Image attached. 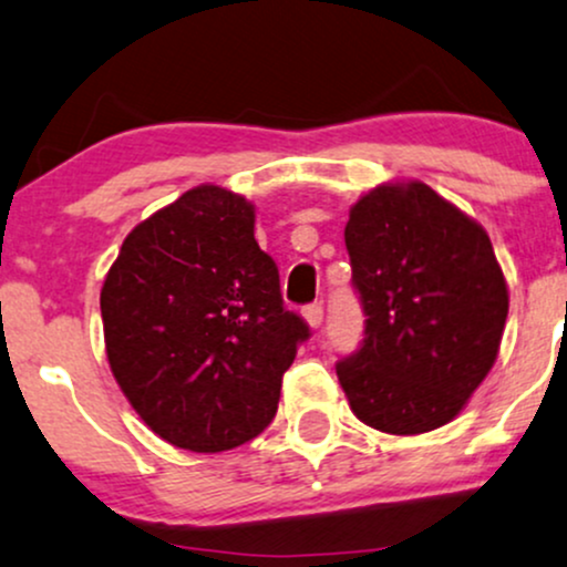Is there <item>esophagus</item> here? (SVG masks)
Wrapping results in <instances>:
<instances>
[{"mask_svg": "<svg viewBox=\"0 0 567 567\" xmlns=\"http://www.w3.org/2000/svg\"><path fill=\"white\" fill-rule=\"evenodd\" d=\"M303 320L309 322V328H320L322 324V317H324V311H322V303H309V306H303Z\"/></svg>", "mask_w": 567, "mask_h": 567, "instance_id": "obj_1", "label": "esophagus"}]
</instances>
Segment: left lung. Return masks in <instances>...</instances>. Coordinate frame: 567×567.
Segmentation results:
<instances>
[{"label":"left lung","mask_w":567,"mask_h":567,"mask_svg":"<svg viewBox=\"0 0 567 567\" xmlns=\"http://www.w3.org/2000/svg\"><path fill=\"white\" fill-rule=\"evenodd\" d=\"M365 338L336 365L349 408L386 434L453 421L498 357L509 290L477 220L421 181L381 184L343 231Z\"/></svg>","instance_id":"obj_1"}]
</instances>
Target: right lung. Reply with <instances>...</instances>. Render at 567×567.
Segmentation results:
<instances>
[{"label":"right lung","mask_w":567,"mask_h":567,"mask_svg":"<svg viewBox=\"0 0 567 567\" xmlns=\"http://www.w3.org/2000/svg\"><path fill=\"white\" fill-rule=\"evenodd\" d=\"M256 207L213 184L141 220L101 290L109 365L143 424L220 453L258 437L309 338L258 247Z\"/></svg>","instance_id":"right-lung-1"}]
</instances>
